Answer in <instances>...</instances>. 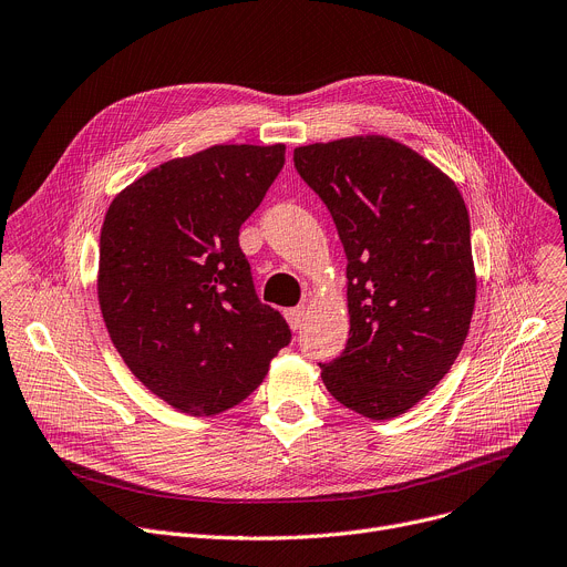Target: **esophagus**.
<instances>
[{"label": "esophagus", "instance_id": "1", "mask_svg": "<svg viewBox=\"0 0 567 567\" xmlns=\"http://www.w3.org/2000/svg\"><path fill=\"white\" fill-rule=\"evenodd\" d=\"M305 317H307L305 307H289V310H285V319L291 330H300L305 323Z\"/></svg>", "mask_w": 567, "mask_h": 567}]
</instances>
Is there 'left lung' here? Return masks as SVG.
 Instances as JSON below:
<instances>
[{"instance_id": "8db88e82", "label": "left lung", "mask_w": 567, "mask_h": 567, "mask_svg": "<svg viewBox=\"0 0 567 567\" xmlns=\"http://www.w3.org/2000/svg\"><path fill=\"white\" fill-rule=\"evenodd\" d=\"M346 250L350 334L321 364L328 391L373 421L432 391L466 341L477 278L456 185L409 146L357 135L293 148Z\"/></svg>"}]
</instances>
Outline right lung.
I'll return each mask as SVG.
<instances>
[{"instance_id": "add662e5", "label": "right lung", "mask_w": 567, "mask_h": 567, "mask_svg": "<svg viewBox=\"0 0 567 567\" xmlns=\"http://www.w3.org/2000/svg\"><path fill=\"white\" fill-rule=\"evenodd\" d=\"M285 165V144H217L115 196L99 239V305L133 375L174 409L239 404L291 341L260 302L239 228Z\"/></svg>"}]
</instances>
